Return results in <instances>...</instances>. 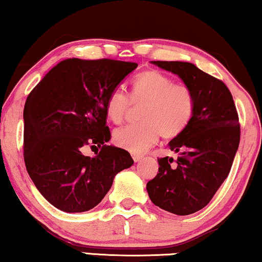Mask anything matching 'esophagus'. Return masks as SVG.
Listing matches in <instances>:
<instances>
[{"instance_id": "obj_1", "label": "esophagus", "mask_w": 262, "mask_h": 262, "mask_svg": "<svg viewBox=\"0 0 262 262\" xmlns=\"http://www.w3.org/2000/svg\"><path fill=\"white\" fill-rule=\"evenodd\" d=\"M132 156H133V160H134L135 162H139L140 160H142V158H144V157H142V156L137 155V154H133Z\"/></svg>"}]
</instances>
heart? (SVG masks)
Wrapping results in <instances>:
<instances>
[{"mask_svg":"<svg viewBox=\"0 0 262 262\" xmlns=\"http://www.w3.org/2000/svg\"><path fill=\"white\" fill-rule=\"evenodd\" d=\"M130 102L142 105L139 114L141 123L118 128L114 141L129 152L142 154L154 146L161 135L171 139L183 133L193 116L196 99L187 84L174 83L169 76L147 70L132 81L129 98L120 89L111 92L105 105L108 120L121 123Z\"/></svg>","mask_w":262,"mask_h":262,"instance_id":"1","label":"heart"}]
</instances>
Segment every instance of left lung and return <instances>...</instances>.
Here are the masks:
<instances>
[{
  "label": "left lung",
  "mask_w": 262,
  "mask_h": 262,
  "mask_svg": "<svg viewBox=\"0 0 262 262\" xmlns=\"http://www.w3.org/2000/svg\"><path fill=\"white\" fill-rule=\"evenodd\" d=\"M192 89L194 112L185 130L169 141L178 160L158 158V173L146 190L152 203L188 215L209 203L230 173L241 139L236 105L220 79L184 61H151Z\"/></svg>",
  "instance_id": "1"
}]
</instances>
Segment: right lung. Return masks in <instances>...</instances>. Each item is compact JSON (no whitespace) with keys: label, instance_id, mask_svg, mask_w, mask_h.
Returning a JSON list of instances; mask_svg holds the SVG:
<instances>
[{"label":"right lung","instance_id":"1","mask_svg":"<svg viewBox=\"0 0 262 262\" xmlns=\"http://www.w3.org/2000/svg\"><path fill=\"white\" fill-rule=\"evenodd\" d=\"M137 66L111 59H66L26 99V170L42 196L58 209L91 210L110 190L116 174L133 165L128 151L106 145L111 133L105 105ZM85 146H98L101 152L94 158L84 156Z\"/></svg>","mask_w":262,"mask_h":262}]
</instances>
